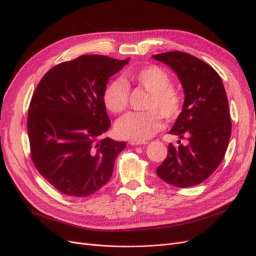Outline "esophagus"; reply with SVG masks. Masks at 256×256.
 I'll return each instance as SVG.
<instances>
[{"instance_id":"obj_1","label":"esophagus","mask_w":256,"mask_h":256,"mask_svg":"<svg viewBox=\"0 0 256 256\" xmlns=\"http://www.w3.org/2000/svg\"><path fill=\"white\" fill-rule=\"evenodd\" d=\"M129 144H131V146H142V144H148L147 142H136V140H129Z\"/></svg>"}]
</instances>
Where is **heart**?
<instances>
[{"label":"heart","instance_id":"b5f03b06","mask_svg":"<svg viewBox=\"0 0 256 256\" xmlns=\"http://www.w3.org/2000/svg\"><path fill=\"white\" fill-rule=\"evenodd\" d=\"M124 80L108 81L102 92V101L107 110L123 112L129 99L128 84L149 92L144 108L147 112H129L118 120L116 131L122 138L144 142L152 138L162 126V116L168 120L179 116L184 104V94L172 85V78L164 68L147 66L124 72Z\"/></svg>","mask_w":256,"mask_h":256}]
</instances>
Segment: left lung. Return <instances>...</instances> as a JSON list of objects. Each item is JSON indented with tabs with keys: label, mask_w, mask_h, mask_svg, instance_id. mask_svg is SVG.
I'll return each instance as SVG.
<instances>
[{
	"label": "left lung",
	"mask_w": 256,
	"mask_h": 256,
	"mask_svg": "<svg viewBox=\"0 0 256 256\" xmlns=\"http://www.w3.org/2000/svg\"><path fill=\"white\" fill-rule=\"evenodd\" d=\"M171 66L184 90L186 100L170 134L188 138V144H168L157 176L177 188L197 186L220 166L231 134L228 99L221 77L201 59L172 51L153 55Z\"/></svg>",
	"instance_id": "8db88e82"
}]
</instances>
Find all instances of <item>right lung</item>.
I'll use <instances>...</instances> for the list:
<instances>
[{
  "label": "right lung",
  "mask_w": 256,
  "mask_h": 256,
  "mask_svg": "<svg viewBox=\"0 0 256 256\" xmlns=\"http://www.w3.org/2000/svg\"><path fill=\"white\" fill-rule=\"evenodd\" d=\"M129 62L82 55L48 70L28 109L31 160L40 174L66 196L84 198L112 177L125 142L104 138L110 120L103 88Z\"/></svg>",
  "instance_id": "add662e5"
}]
</instances>
